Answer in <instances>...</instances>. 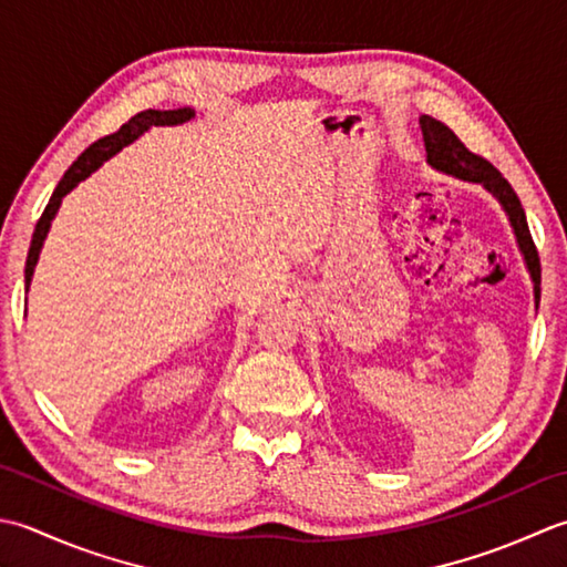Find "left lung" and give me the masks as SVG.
<instances>
[{
    "mask_svg": "<svg viewBox=\"0 0 567 567\" xmlns=\"http://www.w3.org/2000/svg\"><path fill=\"white\" fill-rule=\"evenodd\" d=\"M421 132H423V142H425V154H429V164L435 171H443V173H447V176H455L460 181L482 183V186L487 188L496 200H499L504 213L509 215L518 249H522V254H524L526 269L530 274V281H534V298H536V308H538L540 259H538L534 239H530V233H528V223H526V213L522 207V200H518V195L509 186V181H506L487 158L472 154L470 148L455 136V132L450 130V126L437 122L435 117H431V114H423L421 117Z\"/></svg>",
    "mask_w": 567,
    "mask_h": 567,
    "instance_id": "left-lung-1",
    "label": "left lung"
}]
</instances>
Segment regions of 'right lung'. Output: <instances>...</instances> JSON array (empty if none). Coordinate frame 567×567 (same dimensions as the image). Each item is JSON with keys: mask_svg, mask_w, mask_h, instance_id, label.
Masks as SVG:
<instances>
[{"mask_svg": "<svg viewBox=\"0 0 567 567\" xmlns=\"http://www.w3.org/2000/svg\"><path fill=\"white\" fill-rule=\"evenodd\" d=\"M195 117V112L190 107H183V110H144L134 114V117L122 124L117 132L110 134V136H102L97 138L95 144H90L83 154L78 156L75 164L65 171V176L58 183L49 205H45L43 215L39 217L37 229H33V237H31V247H29V257H27V269H24V281H27V291L31 286L33 279V269H37V261H39V254L43 247V239L49 235L53 217L58 213V207H61L63 198L68 193H71L80 181H85L92 171H97L102 164H105L107 158H112L117 152L126 144L136 142L138 136H142L146 130H152V126H173V124H183Z\"/></svg>", "mask_w": 567, "mask_h": 567, "instance_id": "add662e5", "label": "right lung"}]
</instances>
